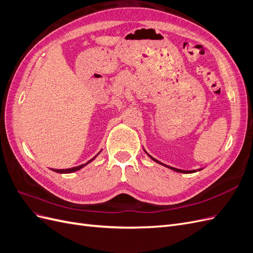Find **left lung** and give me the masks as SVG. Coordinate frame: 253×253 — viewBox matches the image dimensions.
Returning <instances> with one entry per match:
<instances>
[{"label":"left lung","mask_w":253,"mask_h":253,"mask_svg":"<svg viewBox=\"0 0 253 253\" xmlns=\"http://www.w3.org/2000/svg\"><path fill=\"white\" fill-rule=\"evenodd\" d=\"M145 152V151H144ZM145 153H147V152H145ZM147 154H148V153H147ZM148 156L152 159V160H154V162L155 163H157V164H159V165H163V166H165V167H167L166 165H164V164H162V163H160V162H158V160L157 159H155L154 157H152L151 155H149L148 154ZM168 168H169V169H171V170H173V171H175V172H179V173H194V172H196V170H191V171H185V170H179V169H176V168H172V167H168ZM201 170H203V169H198L197 171H201Z\"/></svg>","instance_id":"left-lung-1"}]
</instances>
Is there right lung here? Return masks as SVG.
Masks as SVG:
<instances>
[{
	"instance_id": "right-lung-1",
	"label": "right lung",
	"mask_w": 253,
	"mask_h": 253,
	"mask_svg": "<svg viewBox=\"0 0 253 253\" xmlns=\"http://www.w3.org/2000/svg\"><path fill=\"white\" fill-rule=\"evenodd\" d=\"M101 152V151H100ZM100 152H99V153H100ZM99 153H98V154L95 156V157H93V158H91L90 160H88V162L86 163V164H84V165H81V166H78V167H74V168H71V169H61V170H57V169H52V171L53 172H57V173H61V174H65V173H73V172H76V171H79L80 169H82V168L83 167H85L86 165H88L89 163H91V162H93V160L99 155Z\"/></svg>"
}]
</instances>
